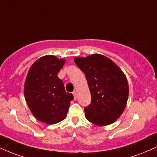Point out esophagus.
Masks as SVG:
<instances>
[{
  "mask_svg": "<svg viewBox=\"0 0 157 157\" xmlns=\"http://www.w3.org/2000/svg\"><path fill=\"white\" fill-rule=\"evenodd\" d=\"M73 96H74V99H76L77 98V93L76 91L74 90L73 92Z\"/></svg>",
  "mask_w": 157,
  "mask_h": 157,
  "instance_id": "1",
  "label": "esophagus"
}]
</instances>
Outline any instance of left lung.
I'll list each match as a JSON object with an SVG mask.
<instances>
[{"label": "left lung", "instance_id": "8db88e82", "mask_svg": "<svg viewBox=\"0 0 157 157\" xmlns=\"http://www.w3.org/2000/svg\"><path fill=\"white\" fill-rule=\"evenodd\" d=\"M74 61L86 75L91 93V103L84 108L86 119L98 126L113 123L128 101L129 88L125 75L113 61L100 54L77 57Z\"/></svg>", "mask_w": 157, "mask_h": 157}]
</instances>
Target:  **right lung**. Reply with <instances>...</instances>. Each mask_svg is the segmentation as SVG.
I'll return each instance as SVG.
<instances>
[{"label":"right lung","mask_w":157,"mask_h":157,"mask_svg":"<svg viewBox=\"0 0 157 157\" xmlns=\"http://www.w3.org/2000/svg\"><path fill=\"white\" fill-rule=\"evenodd\" d=\"M64 63L54 56H43L33 63L26 75L24 96L28 107L37 119L48 124L64 120L73 99L57 75Z\"/></svg>","instance_id":"1"}]
</instances>
